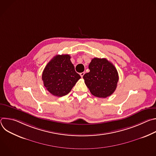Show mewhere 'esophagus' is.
I'll return each instance as SVG.
<instances>
[{
	"instance_id": "34e87169",
	"label": "esophagus",
	"mask_w": 156,
	"mask_h": 156,
	"mask_svg": "<svg viewBox=\"0 0 156 156\" xmlns=\"http://www.w3.org/2000/svg\"><path fill=\"white\" fill-rule=\"evenodd\" d=\"M84 72H82V73H81L80 75V76H81V77H82L83 78V76H84Z\"/></svg>"
}]
</instances>
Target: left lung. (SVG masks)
I'll list each match as a JSON object with an SVG mask.
<instances>
[{
    "label": "left lung",
    "mask_w": 156,
    "mask_h": 156,
    "mask_svg": "<svg viewBox=\"0 0 156 156\" xmlns=\"http://www.w3.org/2000/svg\"><path fill=\"white\" fill-rule=\"evenodd\" d=\"M90 72L83 79L91 93L98 98H105L115 91L119 74L114 65L106 58H94L89 65Z\"/></svg>",
    "instance_id": "obj_1"
}]
</instances>
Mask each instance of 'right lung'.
I'll use <instances>...</instances> for the list:
<instances>
[{"mask_svg":"<svg viewBox=\"0 0 156 156\" xmlns=\"http://www.w3.org/2000/svg\"><path fill=\"white\" fill-rule=\"evenodd\" d=\"M68 55H57L46 66L42 75L44 86L52 95L62 97L69 94L81 76L75 70Z\"/></svg>","mask_w":156,"mask_h":156,"instance_id":"obj_1","label":"right lung"}]
</instances>
